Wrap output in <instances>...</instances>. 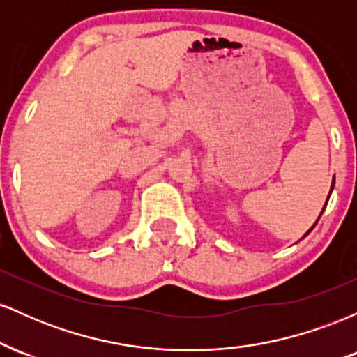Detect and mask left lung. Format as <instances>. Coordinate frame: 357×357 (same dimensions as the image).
Returning <instances> with one entry per match:
<instances>
[{"instance_id": "left-lung-1", "label": "left lung", "mask_w": 357, "mask_h": 357, "mask_svg": "<svg viewBox=\"0 0 357 357\" xmlns=\"http://www.w3.org/2000/svg\"><path fill=\"white\" fill-rule=\"evenodd\" d=\"M333 190H334V179H333V184H331V192H333ZM331 192H329V196H331ZM327 199H329V198H327ZM326 204H327V203H326ZM326 204H324V210H326ZM324 210H322V211H324ZM322 211H321V215H322ZM321 215H319V218H321ZM319 218H317V221H319ZM317 221H315V223H317ZM315 223H314V227H315ZM314 227H312V228H314ZM312 228H310V230H309V231H307L304 236H307V235H309V233H310V231H312ZM304 236H302V238H304Z\"/></svg>"}]
</instances>
